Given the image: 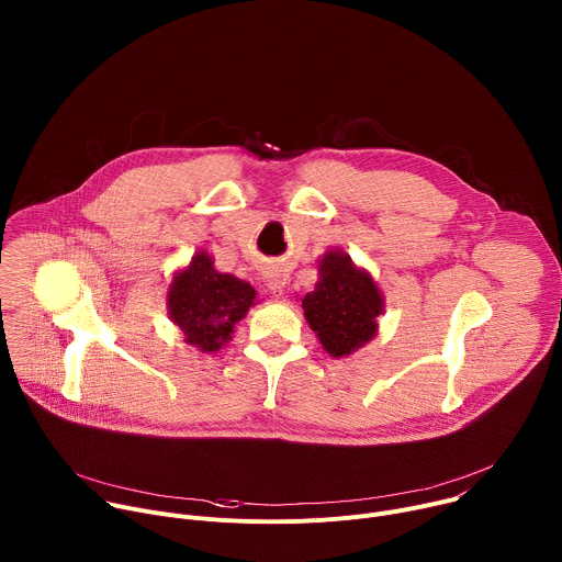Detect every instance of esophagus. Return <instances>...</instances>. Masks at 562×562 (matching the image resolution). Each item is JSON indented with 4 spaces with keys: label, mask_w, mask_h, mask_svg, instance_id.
<instances>
[{
    "label": "esophagus",
    "mask_w": 562,
    "mask_h": 562,
    "mask_svg": "<svg viewBox=\"0 0 562 562\" xmlns=\"http://www.w3.org/2000/svg\"><path fill=\"white\" fill-rule=\"evenodd\" d=\"M265 282H267V289H269V293H271L273 297H282L284 284H286V276H284L280 269L269 267V269L265 271Z\"/></svg>",
    "instance_id": "34e87169"
}]
</instances>
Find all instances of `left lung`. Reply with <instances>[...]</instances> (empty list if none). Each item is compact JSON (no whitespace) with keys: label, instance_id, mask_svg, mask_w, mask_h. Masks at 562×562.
<instances>
[{"label":"left lung","instance_id":"1","mask_svg":"<svg viewBox=\"0 0 562 562\" xmlns=\"http://www.w3.org/2000/svg\"><path fill=\"white\" fill-rule=\"evenodd\" d=\"M317 276L315 291L302 297L306 323L329 356H351L378 334L384 297L373 278L340 249L325 254Z\"/></svg>","mask_w":562,"mask_h":562}]
</instances>
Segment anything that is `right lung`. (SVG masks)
<instances>
[{
	"instance_id": "add662e5",
	"label": "right lung",
	"mask_w": 562,
	"mask_h": 562,
	"mask_svg": "<svg viewBox=\"0 0 562 562\" xmlns=\"http://www.w3.org/2000/svg\"><path fill=\"white\" fill-rule=\"evenodd\" d=\"M167 304L184 342L202 353H215L256 304V289L231 273H220L213 258L198 251L189 267L173 276Z\"/></svg>"
}]
</instances>
